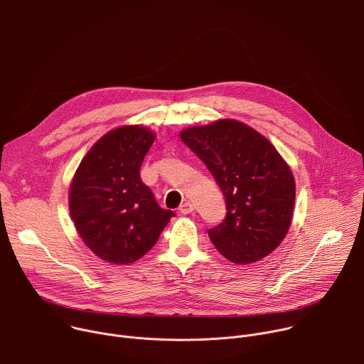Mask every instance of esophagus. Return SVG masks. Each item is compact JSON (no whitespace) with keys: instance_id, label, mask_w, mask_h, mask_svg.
<instances>
[{"instance_id":"1","label":"esophagus","mask_w":364,"mask_h":364,"mask_svg":"<svg viewBox=\"0 0 364 364\" xmlns=\"http://www.w3.org/2000/svg\"><path fill=\"white\" fill-rule=\"evenodd\" d=\"M183 215H190L194 209H193V205L188 203V201H186V203H183L181 205H180V209H178Z\"/></svg>"}]
</instances>
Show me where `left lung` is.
I'll return each instance as SVG.
<instances>
[{
    "mask_svg": "<svg viewBox=\"0 0 364 364\" xmlns=\"http://www.w3.org/2000/svg\"><path fill=\"white\" fill-rule=\"evenodd\" d=\"M213 174L226 200V218L209 237L236 264L268 256L288 233L295 203L292 173L274 145L250 127L223 119L180 134Z\"/></svg>",
    "mask_w": 364,
    "mask_h": 364,
    "instance_id": "obj_1",
    "label": "left lung"
}]
</instances>
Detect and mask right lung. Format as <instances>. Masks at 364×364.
I'll list each match as a JSON object with an SVG mask.
<instances>
[{"instance_id":"obj_1","label":"right lung","mask_w":364,"mask_h":364,"mask_svg":"<svg viewBox=\"0 0 364 364\" xmlns=\"http://www.w3.org/2000/svg\"><path fill=\"white\" fill-rule=\"evenodd\" d=\"M154 134L121 127L102 136L82 160L69 207L87 247L111 264H132L155 243L176 213L160 207L139 170Z\"/></svg>"}]
</instances>
